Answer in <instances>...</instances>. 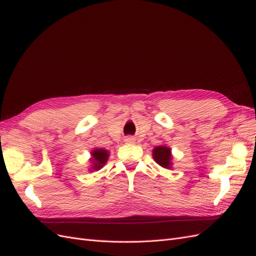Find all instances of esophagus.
I'll list each match as a JSON object with an SVG mask.
<instances>
[{
  "label": "esophagus",
  "instance_id": "34e87169",
  "mask_svg": "<svg viewBox=\"0 0 256 256\" xmlns=\"http://www.w3.org/2000/svg\"><path fill=\"white\" fill-rule=\"evenodd\" d=\"M132 141H134V139L132 138V136H128V138H126V142L130 143V142H132Z\"/></svg>",
  "mask_w": 256,
  "mask_h": 256
}]
</instances>
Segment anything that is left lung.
Instances as JSON below:
<instances>
[{
	"mask_svg": "<svg viewBox=\"0 0 256 256\" xmlns=\"http://www.w3.org/2000/svg\"><path fill=\"white\" fill-rule=\"evenodd\" d=\"M153 158L156 163L164 167L170 168L172 167V151L170 148L166 146H160L153 150Z\"/></svg>",
	"mask_w": 256,
	"mask_h": 256,
	"instance_id": "1",
	"label": "left lung"
}]
</instances>
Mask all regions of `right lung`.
<instances>
[{
  "mask_svg": "<svg viewBox=\"0 0 256 256\" xmlns=\"http://www.w3.org/2000/svg\"><path fill=\"white\" fill-rule=\"evenodd\" d=\"M91 160L93 163L92 170H98L100 168H102L108 160V151L105 148H94L91 152Z\"/></svg>",
  "mask_w": 256,
  "mask_h": 256,
  "instance_id": "add662e5",
  "label": "right lung"
}]
</instances>
